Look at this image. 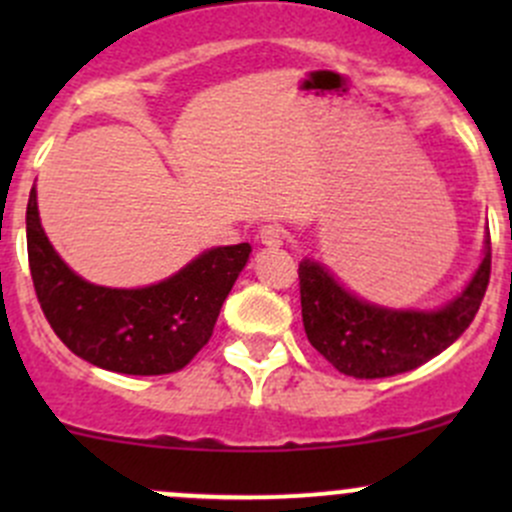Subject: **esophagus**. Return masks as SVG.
Listing matches in <instances>:
<instances>
[{
  "label": "esophagus",
  "mask_w": 512,
  "mask_h": 512,
  "mask_svg": "<svg viewBox=\"0 0 512 512\" xmlns=\"http://www.w3.org/2000/svg\"><path fill=\"white\" fill-rule=\"evenodd\" d=\"M285 227H280V225H262L260 227V242L265 247H280V245H285Z\"/></svg>",
  "instance_id": "esophagus-1"
}]
</instances>
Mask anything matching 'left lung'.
Returning a JSON list of instances; mask_svg holds the SVG:
<instances>
[{
  "label": "left lung",
  "mask_w": 512,
  "mask_h": 512,
  "mask_svg": "<svg viewBox=\"0 0 512 512\" xmlns=\"http://www.w3.org/2000/svg\"><path fill=\"white\" fill-rule=\"evenodd\" d=\"M490 282L485 257L466 292L438 312H394L366 304L317 262L299 265L302 322L309 344L354 379H384L426 364L451 347L476 317Z\"/></svg>",
  "instance_id": "1"
}]
</instances>
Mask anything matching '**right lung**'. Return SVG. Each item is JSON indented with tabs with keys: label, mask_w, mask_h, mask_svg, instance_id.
Returning a JSON list of instances; mask_svg holds the SVG:
<instances>
[{
	"label": "right lung",
	"mask_w": 512,
	"mask_h": 512,
	"mask_svg": "<svg viewBox=\"0 0 512 512\" xmlns=\"http://www.w3.org/2000/svg\"><path fill=\"white\" fill-rule=\"evenodd\" d=\"M27 252L41 312L71 352L118 374L160 376L188 366L210 342L250 245L215 247L153 287H96L74 275L49 245L32 188Z\"/></svg>",
	"instance_id": "right-lung-1"
}]
</instances>
